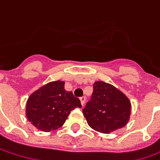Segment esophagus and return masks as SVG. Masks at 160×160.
<instances>
[{"mask_svg":"<svg viewBox=\"0 0 160 160\" xmlns=\"http://www.w3.org/2000/svg\"><path fill=\"white\" fill-rule=\"evenodd\" d=\"M85 97L84 96H83V97H81L80 98V102H81V104H82V106H83L84 105V103H85Z\"/></svg>","mask_w":160,"mask_h":160,"instance_id":"1","label":"esophagus"}]
</instances>
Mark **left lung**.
<instances>
[{"mask_svg": "<svg viewBox=\"0 0 160 160\" xmlns=\"http://www.w3.org/2000/svg\"><path fill=\"white\" fill-rule=\"evenodd\" d=\"M83 117L92 129L108 133L127 124L131 114V102L122 92L109 83H93L91 100L83 109Z\"/></svg>", "mask_w": 160, "mask_h": 160, "instance_id": "8db88e82", "label": "left lung"}]
</instances>
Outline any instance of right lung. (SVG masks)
Masks as SVG:
<instances>
[{"instance_id":"obj_1","label":"right lung","mask_w":160,"mask_h":160,"mask_svg":"<svg viewBox=\"0 0 160 160\" xmlns=\"http://www.w3.org/2000/svg\"><path fill=\"white\" fill-rule=\"evenodd\" d=\"M65 82L54 81L36 90L27 102L28 119L38 130L51 132L64 125L71 110L81 108L80 100L64 88Z\"/></svg>"}]
</instances>
